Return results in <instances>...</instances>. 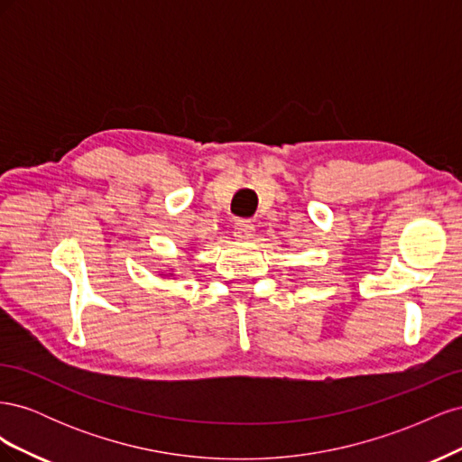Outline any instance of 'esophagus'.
Instances as JSON below:
<instances>
[{
  "mask_svg": "<svg viewBox=\"0 0 462 462\" xmlns=\"http://www.w3.org/2000/svg\"><path fill=\"white\" fill-rule=\"evenodd\" d=\"M254 231H256V227H254L253 221L241 219V221L235 223V236L239 241H250L254 236Z\"/></svg>",
  "mask_w": 462,
  "mask_h": 462,
  "instance_id": "esophagus-1",
  "label": "esophagus"
}]
</instances>
